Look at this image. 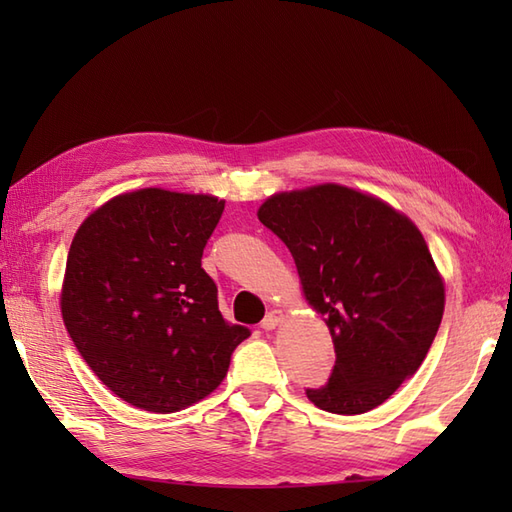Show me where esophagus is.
<instances>
[{"mask_svg":"<svg viewBox=\"0 0 512 512\" xmlns=\"http://www.w3.org/2000/svg\"><path fill=\"white\" fill-rule=\"evenodd\" d=\"M284 317H286V312L284 310H279V308H275V310H270L266 317H264V321H262V328L264 330H275L277 325L284 321Z\"/></svg>","mask_w":512,"mask_h":512,"instance_id":"esophagus-1","label":"esophagus"}]
</instances>
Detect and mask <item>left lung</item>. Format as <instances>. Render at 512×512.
Listing matches in <instances>:
<instances>
[{"instance_id":"left-lung-1","label":"left lung","mask_w":512,"mask_h":512,"mask_svg":"<svg viewBox=\"0 0 512 512\" xmlns=\"http://www.w3.org/2000/svg\"><path fill=\"white\" fill-rule=\"evenodd\" d=\"M257 217L288 246L332 334L330 383L308 398L341 416L383 405L418 372L444 312V279L418 226L334 182L270 195Z\"/></svg>"}]
</instances>
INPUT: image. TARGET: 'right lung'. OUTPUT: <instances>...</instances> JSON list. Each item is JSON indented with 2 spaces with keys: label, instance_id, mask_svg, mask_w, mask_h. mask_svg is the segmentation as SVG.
<instances>
[{
  "label": "right lung",
  "instance_id": "obj_1",
  "mask_svg": "<svg viewBox=\"0 0 512 512\" xmlns=\"http://www.w3.org/2000/svg\"><path fill=\"white\" fill-rule=\"evenodd\" d=\"M224 200L147 187L74 233L61 317L92 372L129 405L173 413L222 385L244 325L226 323L202 250Z\"/></svg>",
  "mask_w": 512,
  "mask_h": 512
}]
</instances>
